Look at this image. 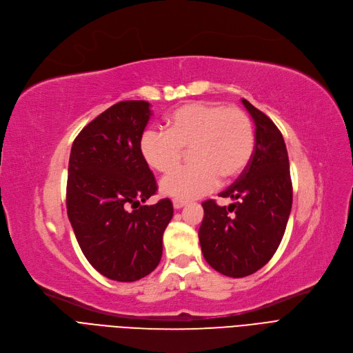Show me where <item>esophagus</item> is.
Masks as SVG:
<instances>
[{
	"label": "esophagus",
	"instance_id": "34e87169",
	"mask_svg": "<svg viewBox=\"0 0 353 353\" xmlns=\"http://www.w3.org/2000/svg\"><path fill=\"white\" fill-rule=\"evenodd\" d=\"M172 205H174L175 210H181V208H183V206L186 205V202H185V201H181V199H174V201H172Z\"/></svg>",
	"mask_w": 353,
	"mask_h": 353
}]
</instances>
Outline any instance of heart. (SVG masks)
<instances>
[{
    "instance_id": "1",
    "label": "heart",
    "mask_w": 353,
    "mask_h": 353,
    "mask_svg": "<svg viewBox=\"0 0 353 353\" xmlns=\"http://www.w3.org/2000/svg\"><path fill=\"white\" fill-rule=\"evenodd\" d=\"M255 150L251 118L218 102H191L167 118V132L145 131L139 151L152 170L168 174L191 152V167L161 181L162 194L188 201L212 192L222 178L231 181L250 165Z\"/></svg>"
}]
</instances>
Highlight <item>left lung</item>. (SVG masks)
<instances>
[{
  "instance_id": "1",
  "label": "left lung",
  "mask_w": 353,
  "mask_h": 353,
  "mask_svg": "<svg viewBox=\"0 0 353 353\" xmlns=\"http://www.w3.org/2000/svg\"><path fill=\"white\" fill-rule=\"evenodd\" d=\"M255 122V150L239 178L219 194L235 202L202 203L199 243L205 261L231 278L252 275L276 252L292 208V181L283 137L272 119L242 99Z\"/></svg>"
}]
</instances>
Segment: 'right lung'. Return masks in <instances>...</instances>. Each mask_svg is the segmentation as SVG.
Here are the masks:
<instances>
[{"instance_id": "1", "label": "right lung", "mask_w": 353, "mask_h": 353, "mask_svg": "<svg viewBox=\"0 0 353 353\" xmlns=\"http://www.w3.org/2000/svg\"><path fill=\"white\" fill-rule=\"evenodd\" d=\"M150 117L147 101L117 102L82 128L70 155L67 214L75 238L97 271L118 282L158 266L174 215L168 198L143 205L158 190L139 151Z\"/></svg>"}]
</instances>
